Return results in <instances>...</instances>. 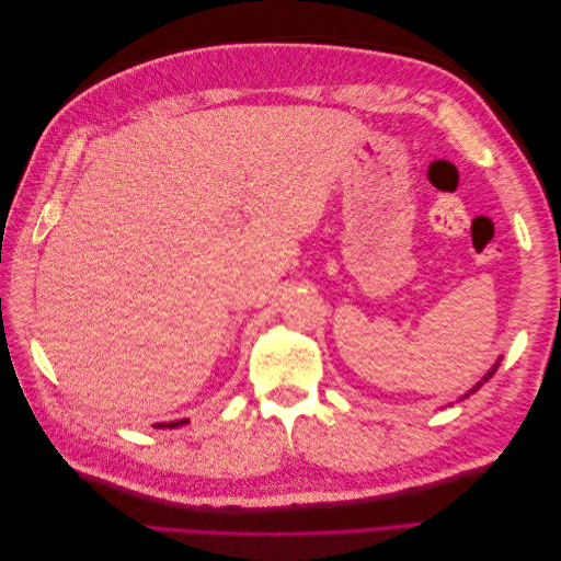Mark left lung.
Here are the masks:
<instances>
[{"label": "left lung", "mask_w": 561, "mask_h": 561, "mask_svg": "<svg viewBox=\"0 0 561 561\" xmlns=\"http://www.w3.org/2000/svg\"><path fill=\"white\" fill-rule=\"evenodd\" d=\"M496 369H499V363H496V365H494V367H491V369H489V371H486V375H484V379H482V381H478V386H474V388H472V390H468V393H466V396H463V398H468V396H470V393H474V390H478V388H480V386H482V383H484V381H486V379H491V377H494V371H496Z\"/></svg>", "instance_id": "left-lung-1"}]
</instances>
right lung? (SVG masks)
<instances>
[{
	"label": "right lung",
	"instance_id": "right-lung-1",
	"mask_svg": "<svg viewBox=\"0 0 561 561\" xmlns=\"http://www.w3.org/2000/svg\"><path fill=\"white\" fill-rule=\"evenodd\" d=\"M182 423H186V421H173V423H159L157 428H178V426H182Z\"/></svg>",
	"mask_w": 561,
	"mask_h": 561
}]
</instances>
